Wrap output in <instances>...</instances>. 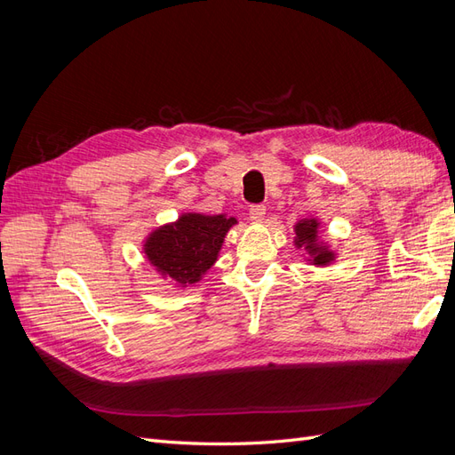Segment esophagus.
Listing matches in <instances>:
<instances>
[{"instance_id":"34e87169","label":"esophagus","mask_w":455,"mask_h":455,"mask_svg":"<svg viewBox=\"0 0 455 455\" xmlns=\"http://www.w3.org/2000/svg\"><path fill=\"white\" fill-rule=\"evenodd\" d=\"M251 218L254 220V222H259V220H264V214H266V206L264 204H252L251 209Z\"/></svg>"}]
</instances>
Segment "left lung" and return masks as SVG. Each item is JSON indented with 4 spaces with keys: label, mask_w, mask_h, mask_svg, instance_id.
Masks as SVG:
<instances>
[{
    "label": "left lung",
    "mask_w": 455,
    "mask_h": 455,
    "mask_svg": "<svg viewBox=\"0 0 455 455\" xmlns=\"http://www.w3.org/2000/svg\"><path fill=\"white\" fill-rule=\"evenodd\" d=\"M315 237H316V222L315 220H306V222H299L296 226V244L298 246H306L309 249L315 256V264H328L330 259H332V252H328L324 249H319V246L315 244Z\"/></svg>",
    "instance_id": "1"
}]
</instances>
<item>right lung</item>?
<instances>
[{"label":"right lung","instance_id":"right-lung-1","mask_svg":"<svg viewBox=\"0 0 455 455\" xmlns=\"http://www.w3.org/2000/svg\"><path fill=\"white\" fill-rule=\"evenodd\" d=\"M235 218L184 214L174 226L161 228L146 241L148 259L180 284L201 279L218 256Z\"/></svg>","mask_w":455,"mask_h":455}]
</instances>
